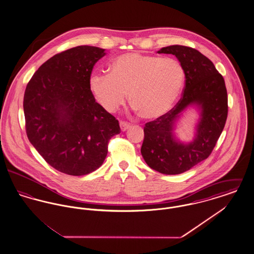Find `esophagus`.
I'll use <instances>...</instances> for the list:
<instances>
[{
	"instance_id": "obj_1",
	"label": "esophagus",
	"mask_w": 254,
	"mask_h": 254,
	"mask_svg": "<svg viewBox=\"0 0 254 254\" xmlns=\"http://www.w3.org/2000/svg\"><path fill=\"white\" fill-rule=\"evenodd\" d=\"M120 127H121L122 131H126L130 127V125L126 123V122L121 121L120 122Z\"/></svg>"
}]
</instances>
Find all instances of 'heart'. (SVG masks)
Masks as SVG:
<instances>
[{
  "label": "heart",
  "mask_w": 254,
  "mask_h": 254,
  "mask_svg": "<svg viewBox=\"0 0 254 254\" xmlns=\"http://www.w3.org/2000/svg\"><path fill=\"white\" fill-rule=\"evenodd\" d=\"M185 79V68L176 59L129 52L112 59L109 73H92L89 87L97 102L108 112L118 109L127 92L129 102L140 116L155 120L175 105Z\"/></svg>",
  "instance_id": "b5f03b06"
}]
</instances>
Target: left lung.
<instances>
[{
    "instance_id": "obj_1",
    "label": "left lung",
    "mask_w": 254,
    "mask_h": 254,
    "mask_svg": "<svg viewBox=\"0 0 254 254\" xmlns=\"http://www.w3.org/2000/svg\"><path fill=\"white\" fill-rule=\"evenodd\" d=\"M158 53L172 54L186 73L184 93L178 104L155 121L145 124L141 153L150 169L163 174H180L209 156L228 117V94L223 76L213 63L196 49L169 46ZM195 107L199 112L194 140L180 141L174 132L182 112Z\"/></svg>"
}]
</instances>
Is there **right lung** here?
Returning <instances> with one entry per match:
<instances>
[{
  "label": "right lung",
  "instance_id": "obj_1",
  "mask_svg": "<svg viewBox=\"0 0 254 254\" xmlns=\"http://www.w3.org/2000/svg\"><path fill=\"white\" fill-rule=\"evenodd\" d=\"M106 49L79 46L44 63L26 85L25 128L47 163L63 173L82 176L99 169L119 122L95 101L89 78Z\"/></svg>",
  "mask_w": 254,
  "mask_h": 254
}]
</instances>
